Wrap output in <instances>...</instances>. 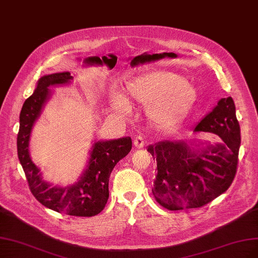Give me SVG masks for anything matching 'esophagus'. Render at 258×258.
I'll return each instance as SVG.
<instances>
[{
	"label": "esophagus",
	"mask_w": 258,
	"mask_h": 258,
	"mask_svg": "<svg viewBox=\"0 0 258 258\" xmlns=\"http://www.w3.org/2000/svg\"><path fill=\"white\" fill-rule=\"evenodd\" d=\"M134 146L136 149H142L145 146V141L142 139V137L137 136L134 138Z\"/></svg>",
	"instance_id": "esophagus-1"
}]
</instances>
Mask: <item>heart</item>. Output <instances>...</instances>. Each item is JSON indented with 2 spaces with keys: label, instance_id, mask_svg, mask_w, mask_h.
<instances>
[{
  "label": "heart",
  "instance_id": "heart-1",
  "mask_svg": "<svg viewBox=\"0 0 258 258\" xmlns=\"http://www.w3.org/2000/svg\"><path fill=\"white\" fill-rule=\"evenodd\" d=\"M127 98L146 107L147 118L161 127L173 126L183 121L199 99V91L185 76L159 70L133 78L126 83ZM112 106L121 112H128V101L119 94Z\"/></svg>",
  "mask_w": 258,
  "mask_h": 258
}]
</instances>
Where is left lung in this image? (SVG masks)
Listing matches in <instances>:
<instances>
[{"label":"left lung","instance_id":"left-lung-1","mask_svg":"<svg viewBox=\"0 0 258 258\" xmlns=\"http://www.w3.org/2000/svg\"><path fill=\"white\" fill-rule=\"evenodd\" d=\"M194 132L221 138L214 145L203 140H163L147 151L156 160L152 194L169 211L201 207L226 191L236 174L240 126L231 97L219 100Z\"/></svg>","mask_w":258,"mask_h":258}]
</instances>
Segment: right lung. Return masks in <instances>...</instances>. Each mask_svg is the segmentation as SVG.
I'll return each mask as SVG.
<instances>
[{
    "label": "right lung",
    "mask_w": 258,
    "mask_h": 258,
    "mask_svg": "<svg viewBox=\"0 0 258 258\" xmlns=\"http://www.w3.org/2000/svg\"><path fill=\"white\" fill-rule=\"evenodd\" d=\"M72 80L70 72L46 74L38 80L34 93L24 102L20 112V128L17 138L18 157L32 194L43 206L69 216L92 217L101 213L107 203L110 173L118 161L130 153L131 137L94 141L89 151L87 166L78 182L67 186L53 185L45 180L30 153L34 124L51 98V88L69 86Z\"/></svg>",
    "instance_id": "obj_1"
}]
</instances>
